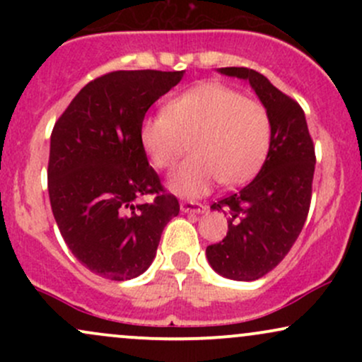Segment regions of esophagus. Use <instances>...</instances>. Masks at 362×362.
<instances>
[{
  "label": "esophagus",
  "instance_id": "obj_1",
  "mask_svg": "<svg viewBox=\"0 0 362 362\" xmlns=\"http://www.w3.org/2000/svg\"><path fill=\"white\" fill-rule=\"evenodd\" d=\"M180 209L184 211V213L199 214V213H204L206 206L201 204V202H195V201H182L180 202Z\"/></svg>",
  "mask_w": 362,
  "mask_h": 362
}]
</instances>
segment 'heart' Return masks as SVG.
<instances>
[{
  "label": "heart",
  "instance_id": "1",
  "mask_svg": "<svg viewBox=\"0 0 362 362\" xmlns=\"http://www.w3.org/2000/svg\"><path fill=\"white\" fill-rule=\"evenodd\" d=\"M272 126L260 102L221 83H202L172 98L165 112L141 122L139 141L153 167L170 170L189 156L168 178L172 190L197 197L216 182L245 184L269 155Z\"/></svg>",
  "mask_w": 362,
  "mask_h": 362
}]
</instances>
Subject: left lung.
<instances>
[{"label":"left lung","mask_w":362,"mask_h":362,"mask_svg":"<svg viewBox=\"0 0 362 362\" xmlns=\"http://www.w3.org/2000/svg\"><path fill=\"white\" fill-rule=\"evenodd\" d=\"M219 73L248 80L269 112L272 139L260 172L240 192L211 209L230 216L223 242L206 248L216 272L235 281H255L288 255L305 226L311 202L315 146L300 103L248 68Z\"/></svg>","instance_id":"left-lung-1"}]
</instances>
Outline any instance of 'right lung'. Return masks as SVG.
<instances>
[{
	"label": "right lung",
	"instance_id": "1",
	"mask_svg": "<svg viewBox=\"0 0 362 362\" xmlns=\"http://www.w3.org/2000/svg\"><path fill=\"white\" fill-rule=\"evenodd\" d=\"M184 71H112L90 81L56 120L47 189L54 219L73 255L110 281L151 265L163 228L180 211L141 146L149 107ZM155 194L139 205L143 194Z\"/></svg>",
	"mask_w": 362,
	"mask_h": 362
}]
</instances>
